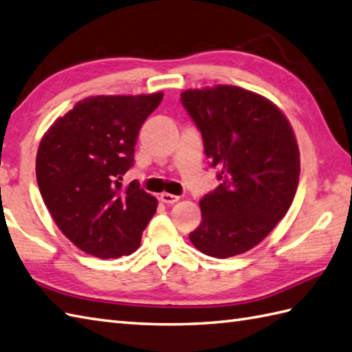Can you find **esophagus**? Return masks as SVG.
<instances>
[{"mask_svg": "<svg viewBox=\"0 0 352 352\" xmlns=\"http://www.w3.org/2000/svg\"><path fill=\"white\" fill-rule=\"evenodd\" d=\"M160 201H162V202H165V204H168V206H173V204H175V202H178V201H179V196L163 192V193H160Z\"/></svg>", "mask_w": 352, "mask_h": 352, "instance_id": "34e87169", "label": "esophagus"}]
</instances>
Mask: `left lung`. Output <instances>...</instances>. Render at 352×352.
<instances>
[{
  "instance_id": "1",
  "label": "left lung",
  "mask_w": 352,
  "mask_h": 352,
  "mask_svg": "<svg viewBox=\"0 0 352 352\" xmlns=\"http://www.w3.org/2000/svg\"><path fill=\"white\" fill-rule=\"evenodd\" d=\"M182 103L222 182L199 201L202 220L189 239L208 256L240 255L291 207L300 177L296 135L273 102L235 85L186 89Z\"/></svg>"
}]
</instances>
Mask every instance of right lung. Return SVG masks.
Wrapping results in <instances>:
<instances>
[{
  "mask_svg": "<svg viewBox=\"0 0 352 352\" xmlns=\"http://www.w3.org/2000/svg\"><path fill=\"white\" fill-rule=\"evenodd\" d=\"M163 93L93 96L56 118L40 141L36 177L60 231L88 255L133 253L157 199L122 175L133 165L139 129Z\"/></svg>",
  "mask_w": 352,
  "mask_h": 352,
  "instance_id": "1",
  "label": "right lung"
}]
</instances>
